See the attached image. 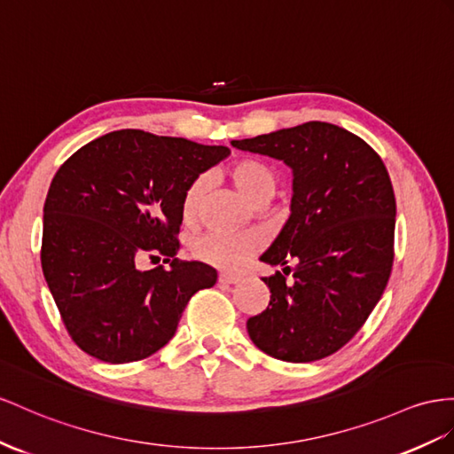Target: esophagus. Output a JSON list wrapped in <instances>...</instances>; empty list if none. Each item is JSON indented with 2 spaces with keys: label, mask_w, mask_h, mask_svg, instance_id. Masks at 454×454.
Segmentation results:
<instances>
[{
  "label": "esophagus",
  "mask_w": 454,
  "mask_h": 454,
  "mask_svg": "<svg viewBox=\"0 0 454 454\" xmlns=\"http://www.w3.org/2000/svg\"><path fill=\"white\" fill-rule=\"evenodd\" d=\"M218 282L220 284H239V282H243V278L241 276H238V274H228V272H220V276H218Z\"/></svg>",
  "instance_id": "esophagus-1"
}]
</instances>
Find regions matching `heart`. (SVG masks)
Masks as SVG:
<instances>
[{
  "instance_id": "obj_1",
  "label": "heart",
  "mask_w": 454,
  "mask_h": 454,
  "mask_svg": "<svg viewBox=\"0 0 454 454\" xmlns=\"http://www.w3.org/2000/svg\"><path fill=\"white\" fill-rule=\"evenodd\" d=\"M224 176L234 184L238 193L247 203L259 207L269 203L278 188L276 172L257 159H238L224 168ZM207 192V178H195L182 195V220L185 224H195L201 213V205ZM264 247V238L257 231H241V234H224L211 231L195 241L193 254L200 261L223 270H241L254 254Z\"/></svg>"
}]
</instances>
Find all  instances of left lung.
<instances>
[{"label": "left lung", "instance_id": "obj_1", "mask_svg": "<svg viewBox=\"0 0 454 454\" xmlns=\"http://www.w3.org/2000/svg\"><path fill=\"white\" fill-rule=\"evenodd\" d=\"M231 145L294 170L292 215L261 257L284 272L262 278L270 303L247 320L249 338L286 363L330 356L363 328L389 280L397 205L387 168L364 139L318 121Z\"/></svg>", "mask_w": 454, "mask_h": 454}]
</instances>
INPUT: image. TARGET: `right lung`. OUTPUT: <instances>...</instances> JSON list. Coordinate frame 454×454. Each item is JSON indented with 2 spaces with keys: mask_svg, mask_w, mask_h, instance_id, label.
<instances>
[{
  "mask_svg": "<svg viewBox=\"0 0 454 454\" xmlns=\"http://www.w3.org/2000/svg\"><path fill=\"white\" fill-rule=\"evenodd\" d=\"M228 155L224 145L126 128L57 170L43 205L42 270L84 353L111 364L151 356L176 333L192 295L216 284L213 266L176 259V236L185 188ZM145 254L171 266L142 271Z\"/></svg>",
  "mask_w": 454,
  "mask_h": 454,
  "instance_id": "add662e5",
  "label": "right lung"
}]
</instances>
